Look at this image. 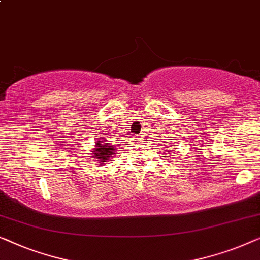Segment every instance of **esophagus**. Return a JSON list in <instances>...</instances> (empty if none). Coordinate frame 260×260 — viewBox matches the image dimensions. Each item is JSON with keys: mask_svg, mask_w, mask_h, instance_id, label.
<instances>
[{"mask_svg": "<svg viewBox=\"0 0 260 260\" xmlns=\"http://www.w3.org/2000/svg\"><path fill=\"white\" fill-rule=\"evenodd\" d=\"M132 140H133L134 142H142V138H140V137H134L133 139H132Z\"/></svg>", "mask_w": 260, "mask_h": 260, "instance_id": "34e87169", "label": "esophagus"}]
</instances>
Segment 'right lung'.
<instances>
[{"label":"right lung","mask_w":260,"mask_h":260,"mask_svg":"<svg viewBox=\"0 0 260 260\" xmlns=\"http://www.w3.org/2000/svg\"><path fill=\"white\" fill-rule=\"evenodd\" d=\"M94 152L95 158L100 159L102 164H106V161L109 159V156L114 153V149H113V146H107L104 142H98L96 148L94 149Z\"/></svg>","instance_id":"add662e5"}]
</instances>
